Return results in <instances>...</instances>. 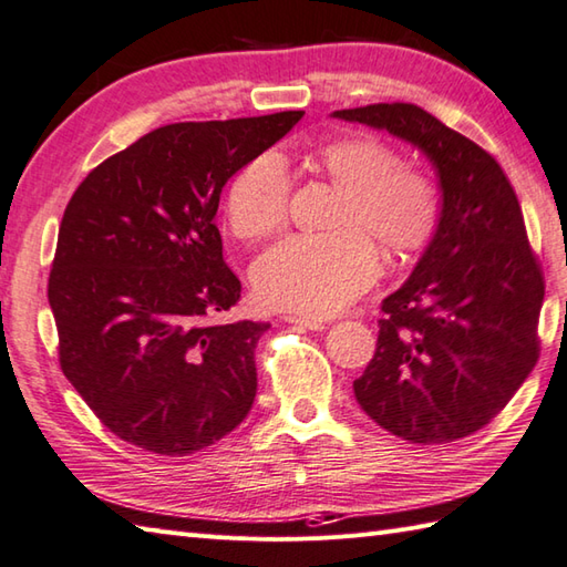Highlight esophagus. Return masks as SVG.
Returning a JSON list of instances; mask_svg holds the SVG:
<instances>
[{
    "label": "esophagus",
    "instance_id": "34e87169",
    "mask_svg": "<svg viewBox=\"0 0 567 567\" xmlns=\"http://www.w3.org/2000/svg\"><path fill=\"white\" fill-rule=\"evenodd\" d=\"M285 321L287 323H297V327H305L309 331H323V329H327V323H323V321L309 319V317H302V315H285Z\"/></svg>",
    "mask_w": 567,
    "mask_h": 567
}]
</instances>
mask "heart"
<instances>
[{
    "instance_id": "b5f03b06",
    "label": "heart",
    "mask_w": 567,
    "mask_h": 567,
    "mask_svg": "<svg viewBox=\"0 0 567 567\" xmlns=\"http://www.w3.org/2000/svg\"><path fill=\"white\" fill-rule=\"evenodd\" d=\"M311 167L329 177L343 199L333 234H299L265 250L252 268L262 305L329 317L365 292L380 272L375 236L384 250L406 256L424 248L441 221V192L433 177L404 165L390 143L348 136L321 146ZM290 175L275 151L250 158L226 189V219L238 238L258 240L287 219Z\"/></svg>"
}]
</instances>
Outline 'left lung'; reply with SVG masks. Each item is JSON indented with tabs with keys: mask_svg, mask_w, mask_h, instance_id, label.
I'll use <instances>...</instances> for the list:
<instances>
[{
	"mask_svg": "<svg viewBox=\"0 0 567 567\" xmlns=\"http://www.w3.org/2000/svg\"><path fill=\"white\" fill-rule=\"evenodd\" d=\"M390 131L436 167L441 221L382 299L378 348L353 382L363 412L409 443H451L495 419L538 360L544 272L499 163L416 104L333 112Z\"/></svg>",
	"mask_w": 567,
	"mask_h": 567,
	"instance_id": "left-lung-1",
	"label": "left lung"
}]
</instances>
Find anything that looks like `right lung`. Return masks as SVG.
Segmentation results:
<instances>
[{"label":"right lung","mask_w":567,"mask_h":567,"mask_svg":"<svg viewBox=\"0 0 567 567\" xmlns=\"http://www.w3.org/2000/svg\"><path fill=\"white\" fill-rule=\"evenodd\" d=\"M302 116L161 126L68 202L48 277L60 368L122 441L189 455L250 412L270 323H209L240 297L214 216L228 177Z\"/></svg>","instance_id":"1"}]
</instances>
